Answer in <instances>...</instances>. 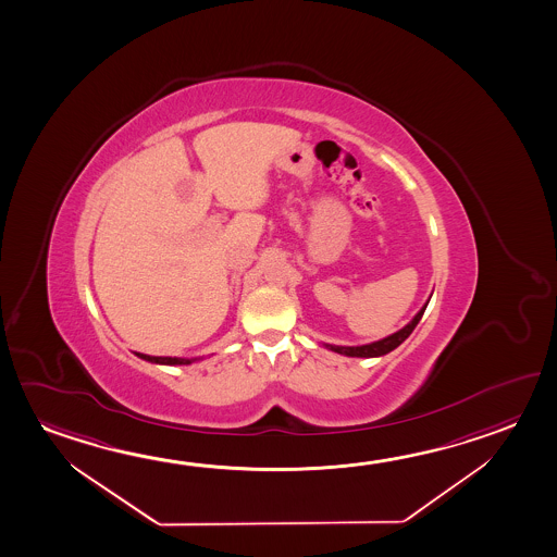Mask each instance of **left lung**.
Here are the masks:
<instances>
[{
	"label": "left lung",
	"instance_id": "1",
	"mask_svg": "<svg viewBox=\"0 0 557 557\" xmlns=\"http://www.w3.org/2000/svg\"><path fill=\"white\" fill-rule=\"evenodd\" d=\"M426 304H424L423 308L419 310L416 318L407 323L404 330L397 331V333L389 335L386 339L376 341V343H370V345H360V347H337V345H325V347L333 350V352H339V355H347V357H362V359L387 355L389 350H394L396 347H399V345H401V343L411 335V331L416 330L417 323L421 321L424 310H426Z\"/></svg>",
	"mask_w": 557,
	"mask_h": 557
}]
</instances>
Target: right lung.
<instances>
[{
    "instance_id": "obj_1",
    "label": "right lung",
    "mask_w": 557,
    "mask_h": 557,
    "mask_svg": "<svg viewBox=\"0 0 557 557\" xmlns=\"http://www.w3.org/2000/svg\"><path fill=\"white\" fill-rule=\"evenodd\" d=\"M140 359L150 360V362H156V364H171V367H175V364H190L193 360L189 359H175V357H150V355H141V352H136Z\"/></svg>"
}]
</instances>
